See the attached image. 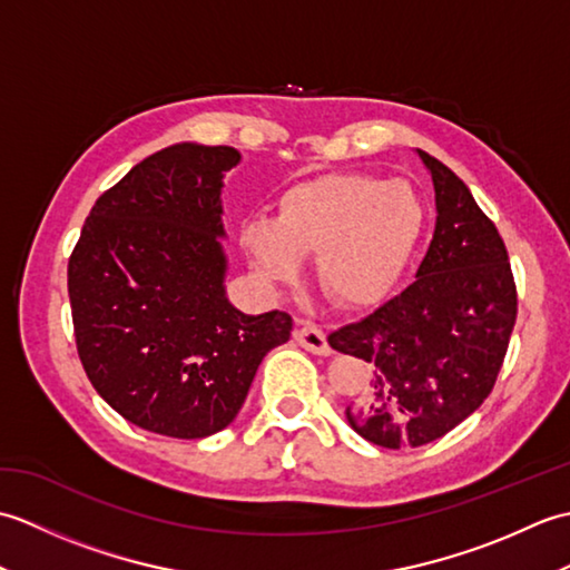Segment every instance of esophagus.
Here are the masks:
<instances>
[{"label":"esophagus","instance_id":"34e87169","mask_svg":"<svg viewBox=\"0 0 570 570\" xmlns=\"http://www.w3.org/2000/svg\"><path fill=\"white\" fill-rule=\"evenodd\" d=\"M294 341L301 347H306L308 353H313V355H331L328 337H325V333L321 328H316V325H311V323H298L296 325Z\"/></svg>","mask_w":570,"mask_h":570}]
</instances>
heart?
I'll list each match as a JSON object with an SVG mask.
<instances>
[{
    "instance_id": "1",
    "label": "heart",
    "mask_w": 570,
    "mask_h": 570,
    "mask_svg": "<svg viewBox=\"0 0 570 570\" xmlns=\"http://www.w3.org/2000/svg\"><path fill=\"white\" fill-rule=\"evenodd\" d=\"M426 205L404 180L323 174L282 190L274 217H249L242 249L274 282H294L318 254L337 306L367 311L390 298L421 245Z\"/></svg>"
}]
</instances>
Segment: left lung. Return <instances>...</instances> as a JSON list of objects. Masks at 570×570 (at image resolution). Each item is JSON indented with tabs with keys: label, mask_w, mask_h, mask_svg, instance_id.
Returning a JSON list of instances; mask_svg holds the SVG:
<instances>
[{
	"label": "left lung",
	"mask_w": 570,
	"mask_h": 570,
	"mask_svg": "<svg viewBox=\"0 0 570 570\" xmlns=\"http://www.w3.org/2000/svg\"><path fill=\"white\" fill-rule=\"evenodd\" d=\"M435 190V229L414 284L328 335L365 360L370 384L345 409L382 448H419L465 421L492 392L517 321L504 242L451 168L416 149Z\"/></svg>",
	"instance_id": "left-lung-1"
}]
</instances>
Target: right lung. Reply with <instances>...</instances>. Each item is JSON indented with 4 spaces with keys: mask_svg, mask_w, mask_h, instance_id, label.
I'll list each match as a JSON object with an SVG mask.
<instances>
[{
    "mask_svg": "<svg viewBox=\"0 0 570 570\" xmlns=\"http://www.w3.org/2000/svg\"><path fill=\"white\" fill-rule=\"evenodd\" d=\"M233 147L180 141L105 190L68 262L78 355L139 429L205 439L233 423L292 316H247L225 292L223 178Z\"/></svg>",
    "mask_w": 570,
    "mask_h": 570,
    "instance_id": "1",
    "label": "right lung"
}]
</instances>
